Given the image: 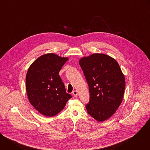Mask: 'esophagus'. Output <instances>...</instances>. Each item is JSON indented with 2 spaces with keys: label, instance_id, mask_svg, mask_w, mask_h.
Instances as JSON below:
<instances>
[{
  "label": "esophagus",
  "instance_id": "34e87169",
  "mask_svg": "<svg viewBox=\"0 0 150 150\" xmlns=\"http://www.w3.org/2000/svg\"><path fill=\"white\" fill-rule=\"evenodd\" d=\"M72 94H73L74 96L76 97V96H78V91H77L76 90H75V91H74L72 92Z\"/></svg>",
  "mask_w": 150,
  "mask_h": 150
}]
</instances>
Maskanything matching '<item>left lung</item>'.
<instances>
[{
  "instance_id": "obj_1",
  "label": "left lung",
  "mask_w": 150,
  "mask_h": 150,
  "mask_svg": "<svg viewBox=\"0 0 150 150\" xmlns=\"http://www.w3.org/2000/svg\"><path fill=\"white\" fill-rule=\"evenodd\" d=\"M79 63L89 87L87 112L97 121L107 120L118 109L124 94L125 79L119 64L100 53L83 57Z\"/></svg>"
}]
</instances>
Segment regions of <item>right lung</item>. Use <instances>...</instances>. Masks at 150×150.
Segmentation results:
<instances>
[{
  "instance_id": "obj_1",
  "label": "right lung",
  "mask_w": 150,
  "mask_h": 150,
  "mask_svg": "<svg viewBox=\"0 0 150 150\" xmlns=\"http://www.w3.org/2000/svg\"><path fill=\"white\" fill-rule=\"evenodd\" d=\"M68 60V57L48 53L37 59L28 68L26 75L27 96L31 105L42 115H56L72 97L67 93L59 75Z\"/></svg>"
}]
</instances>
